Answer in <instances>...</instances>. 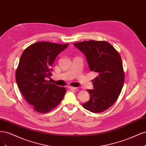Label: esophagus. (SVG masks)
Segmentation results:
<instances>
[{"mask_svg":"<svg viewBox=\"0 0 146 146\" xmlns=\"http://www.w3.org/2000/svg\"><path fill=\"white\" fill-rule=\"evenodd\" d=\"M68 89H69V90H76V89H77V88H76V87H73V86H68Z\"/></svg>","mask_w":146,"mask_h":146,"instance_id":"34e87169","label":"esophagus"}]
</instances>
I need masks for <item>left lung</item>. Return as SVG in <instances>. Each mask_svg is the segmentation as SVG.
<instances>
[{"label":"left lung","instance_id":"obj_1","mask_svg":"<svg viewBox=\"0 0 146 146\" xmlns=\"http://www.w3.org/2000/svg\"><path fill=\"white\" fill-rule=\"evenodd\" d=\"M85 55L91 71L97 77L92 80L93 90H88L90 99L82 104L91 112L99 113L116 102L124 83L121 57L107 41H88L74 44Z\"/></svg>","mask_w":146,"mask_h":146}]
</instances>
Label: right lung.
<instances>
[{"label":"right lung","instance_id":"obj_1","mask_svg":"<svg viewBox=\"0 0 146 146\" xmlns=\"http://www.w3.org/2000/svg\"><path fill=\"white\" fill-rule=\"evenodd\" d=\"M69 44L38 42L26 48L16 72V80L21 94L34 110L45 113L62 100L66 90L46 80L52 76L56 56Z\"/></svg>","mask_w":146,"mask_h":146}]
</instances>
